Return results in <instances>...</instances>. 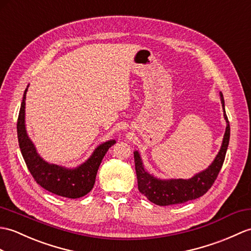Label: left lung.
I'll list each match as a JSON object with an SVG mask.
<instances>
[{
	"mask_svg": "<svg viewBox=\"0 0 251 251\" xmlns=\"http://www.w3.org/2000/svg\"><path fill=\"white\" fill-rule=\"evenodd\" d=\"M220 100L224 106L226 128L219 153L213 161V164L205 171L197 174L190 179H157L144 170L138 152L133 153L139 191L147 197L151 202L160 206L179 204V203H185L200 198L206 194L208 189L212 187L218 176L221 167L224 165L230 140V124L228 116H226L225 111V100L223 94H220Z\"/></svg>",
	"mask_w": 251,
	"mask_h": 251,
	"instance_id": "1",
	"label": "left lung"
}]
</instances>
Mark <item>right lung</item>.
I'll return each mask as SVG.
<instances>
[{
    "label": "right lung",
    "instance_id": "1",
    "mask_svg": "<svg viewBox=\"0 0 251 251\" xmlns=\"http://www.w3.org/2000/svg\"><path fill=\"white\" fill-rule=\"evenodd\" d=\"M26 91L27 87L23 94L18 121H17V133H18V142L23 159L35 182L52 194L69 199H77L89 194L95 184L96 174L103 156L115 141L111 140L99 145L89 160L73 170L55 165H49L38 156L33 143L26 135L25 125Z\"/></svg>",
    "mask_w": 251,
    "mask_h": 251
}]
</instances>
